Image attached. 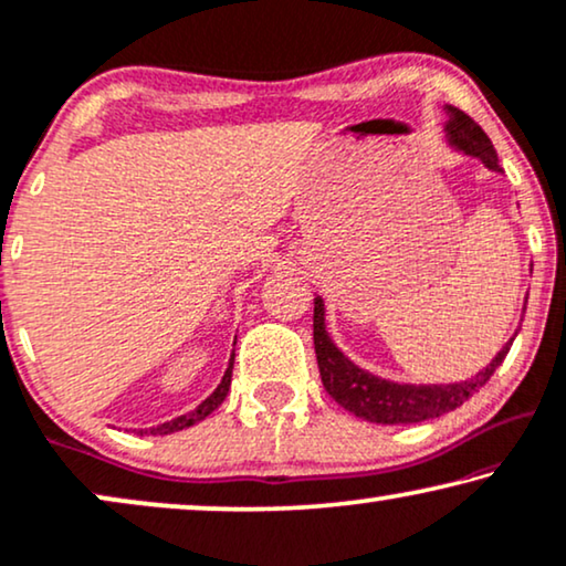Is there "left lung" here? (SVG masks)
<instances>
[{"label":"left lung","instance_id":"obj_1","mask_svg":"<svg viewBox=\"0 0 566 566\" xmlns=\"http://www.w3.org/2000/svg\"><path fill=\"white\" fill-rule=\"evenodd\" d=\"M442 111L448 113L446 137L450 142V147L463 155L479 157L489 170L502 172L496 149L476 120L465 116V113L461 108H455V105H446ZM525 303H528V297H525ZM512 338L502 346V352H496V357L489 361L484 370L476 373L469 380L448 382V386H411V382H394L378 378V375L354 365L349 357H344V352L331 342L326 331V307H323V300L315 297L313 307V342L323 388L328 390V396L334 398L338 406L352 411L354 417L375 421V424H417V421L434 419L448 411H455L458 406L469 401L481 386H486V380L492 378L496 367L502 365V359L507 357Z\"/></svg>","mask_w":566,"mask_h":566}]
</instances>
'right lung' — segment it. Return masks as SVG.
<instances>
[{
  "mask_svg": "<svg viewBox=\"0 0 566 566\" xmlns=\"http://www.w3.org/2000/svg\"><path fill=\"white\" fill-rule=\"evenodd\" d=\"M232 361H235V354H230V365H228V370H224V375H222V382L214 388V394L209 396V398H205V401L196 406L193 411H188V413H184V417H178V419H172V421H165V424L142 429L139 434H172V432H180V429H186V427H193L196 421L207 419L209 413H212L217 406L224 401V396H228L230 380H232Z\"/></svg>",
  "mask_w": 566,
  "mask_h": 566,
  "instance_id": "add662e5",
  "label": "right lung"
}]
</instances>
